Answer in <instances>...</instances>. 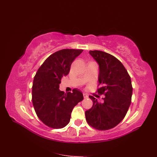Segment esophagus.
I'll return each instance as SVG.
<instances>
[{"instance_id": "34e87169", "label": "esophagus", "mask_w": 157, "mask_h": 157, "mask_svg": "<svg viewBox=\"0 0 157 157\" xmlns=\"http://www.w3.org/2000/svg\"><path fill=\"white\" fill-rule=\"evenodd\" d=\"M83 95L84 98H89L88 94H85V93H83Z\"/></svg>"}]
</instances>
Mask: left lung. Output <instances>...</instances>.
I'll use <instances>...</instances> for the list:
<instances>
[{"mask_svg":"<svg viewBox=\"0 0 157 157\" xmlns=\"http://www.w3.org/2000/svg\"><path fill=\"white\" fill-rule=\"evenodd\" d=\"M100 67L97 92L105 96L99 103L93 96L92 107L85 111L86 120L93 128L105 131L121 122L131 103L132 86L130 75L117 58L100 50H90Z\"/></svg>","mask_w":157,"mask_h":157,"instance_id":"left-lung-1","label":"left lung"}]
</instances>
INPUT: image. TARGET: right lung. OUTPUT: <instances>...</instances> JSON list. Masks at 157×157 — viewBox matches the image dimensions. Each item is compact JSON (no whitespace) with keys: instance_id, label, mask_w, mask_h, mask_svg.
Returning <instances> with one entry per match:
<instances>
[{"instance_id":"add662e5","label":"right lung","mask_w":157,"mask_h":157,"mask_svg":"<svg viewBox=\"0 0 157 157\" xmlns=\"http://www.w3.org/2000/svg\"><path fill=\"white\" fill-rule=\"evenodd\" d=\"M83 50L63 49L50 55L39 67L32 85V103L37 117L46 125L61 129L70 121L73 108L83 100L77 89L72 92L60 91L63 76L70 72L72 63Z\"/></svg>"}]
</instances>
